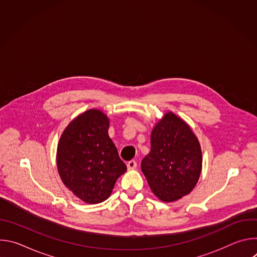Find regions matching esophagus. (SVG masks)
Returning <instances> with one entry per match:
<instances>
[{
	"label": "esophagus",
	"instance_id": "1",
	"mask_svg": "<svg viewBox=\"0 0 257 257\" xmlns=\"http://www.w3.org/2000/svg\"><path fill=\"white\" fill-rule=\"evenodd\" d=\"M136 167H137V163H136L134 160L129 161V162L127 163V168H128V170H134V169H136Z\"/></svg>",
	"mask_w": 257,
	"mask_h": 257
}]
</instances>
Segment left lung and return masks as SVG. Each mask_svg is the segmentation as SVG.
Returning <instances> with one entry per match:
<instances>
[{
    "mask_svg": "<svg viewBox=\"0 0 257 257\" xmlns=\"http://www.w3.org/2000/svg\"><path fill=\"white\" fill-rule=\"evenodd\" d=\"M151 144L141 171L154 194L164 202L189 194L202 169L200 143L190 126L169 111L155 125Z\"/></svg>",
    "mask_w": 257,
    "mask_h": 257,
    "instance_id": "left-lung-1",
    "label": "left lung"
}]
</instances>
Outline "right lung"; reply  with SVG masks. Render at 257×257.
<instances>
[{
    "instance_id": "add662e5",
    "label": "right lung",
    "mask_w": 257,
    "mask_h": 257,
    "mask_svg": "<svg viewBox=\"0 0 257 257\" xmlns=\"http://www.w3.org/2000/svg\"><path fill=\"white\" fill-rule=\"evenodd\" d=\"M108 126L100 109H87L68 124L58 143L57 168L64 185L89 204L111 196L116 181L127 171Z\"/></svg>"
}]
</instances>
